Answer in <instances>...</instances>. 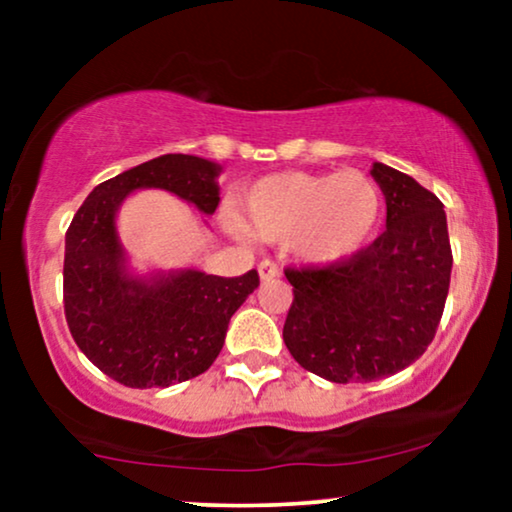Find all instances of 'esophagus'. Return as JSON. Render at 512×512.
Masks as SVG:
<instances>
[{
	"label": "esophagus",
	"instance_id": "obj_1",
	"mask_svg": "<svg viewBox=\"0 0 512 512\" xmlns=\"http://www.w3.org/2000/svg\"><path fill=\"white\" fill-rule=\"evenodd\" d=\"M258 275H261V279L279 277V265L275 261H270V258H263V261L258 263Z\"/></svg>",
	"mask_w": 512,
	"mask_h": 512
}]
</instances>
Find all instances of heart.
Returning <instances> with one entry per match:
<instances>
[{"mask_svg":"<svg viewBox=\"0 0 512 512\" xmlns=\"http://www.w3.org/2000/svg\"><path fill=\"white\" fill-rule=\"evenodd\" d=\"M242 212L244 226L256 237L291 240L305 261L326 265L366 247L380 223L382 195L359 170L284 172L251 186Z\"/></svg>","mask_w":512,"mask_h":512,"instance_id":"b5f03b06","label":"heart"}]
</instances>
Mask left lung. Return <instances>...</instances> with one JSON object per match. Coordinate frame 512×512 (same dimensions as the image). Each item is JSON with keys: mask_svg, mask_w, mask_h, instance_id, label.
Here are the masks:
<instances>
[{"mask_svg": "<svg viewBox=\"0 0 512 512\" xmlns=\"http://www.w3.org/2000/svg\"><path fill=\"white\" fill-rule=\"evenodd\" d=\"M387 230L338 263L286 268L293 303L284 342L328 382H375L408 368L431 345L452 275L447 219L431 191L375 163Z\"/></svg>", "mask_w": 512, "mask_h": 512, "instance_id": "8db88e82", "label": "left lung"}]
</instances>
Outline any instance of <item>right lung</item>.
I'll use <instances>...</instances> for the list:
<instances>
[{
  "label": "right lung",
  "mask_w": 512,
  "mask_h": 512,
  "mask_svg": "<svg viewBox=\"0 0 512 512\" xmlns=\"http://www.w3.org/2000/svg\"><path fill=\"white\" fill-rule=\"evenodd\" d=\"M221 167L167 153L93 188L65 235L62 300L69 333L88 361L132 389L170 387L212 366L228 321L258 286L198 270L153 279L128 275L116 235V209L137 188H165L202 214L219 207Z\"/></svg>",
  "instance_id": "add662e5"
}]
</instances>
